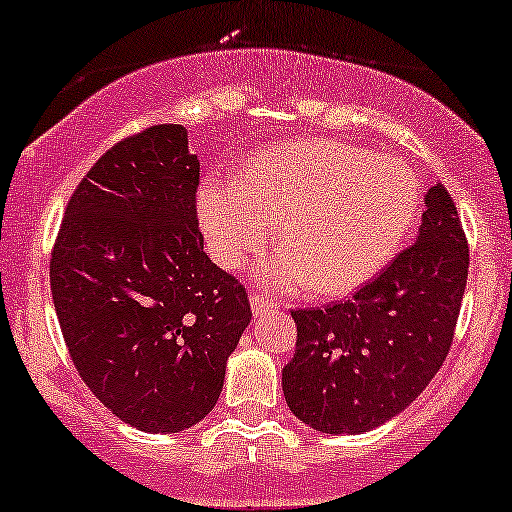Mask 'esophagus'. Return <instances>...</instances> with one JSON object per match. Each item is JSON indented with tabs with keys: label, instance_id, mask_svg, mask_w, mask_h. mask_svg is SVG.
<instances>
[{
	"label": "esophagus",
	"instance_id": "esophagus-1",
	"mask_svg": "<svg viewBox=\"0 0 512 512\" xmlns=\"http://www.w3.org/2000/svg\"><path fill=\"white\" fill-rule=\"evenodd\" d=\"M249 301H251V311H254L256 318H263L268 311H273V304H270L268 299H263L261 294H251Z\"/></svg>",
	"mask_w": 512,
	"mask_h": 512
}]
</instances>
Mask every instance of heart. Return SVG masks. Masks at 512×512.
<instances>
[{
    "label": "heart",
    "instance_id": "1",
    "mask_svg": "<svg viewBox=\"0 0 512 512\" xmlns=\"http://www.w3.org/2000/svg\"><path fill=\"white\" fill-rule=\"evenodd\" d=\"M197 208L220 266H242L277 223L285 249L258 266V280L337 296L365 285L394 258L418 218L420 182L394 156L299 140L263 151L239 180H204Z\"/></svg>",
    "mask_w": 512,
    "mask_h": 512
}]
</instances>
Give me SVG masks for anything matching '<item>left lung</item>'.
I'll list each match as a JSON object with an SVG mask.
<instances>
[{
	"mask_svg": "<svg viewBox=\"0 0 512 512\" xmlns=\"http://www.w3.org/2000/svg\"><path fill=\"white\" fill-rule=\"evenodd\" d=\"M420 235L344 304L292 311L287 406L325 434H361L408 408L437 375L456 332L470 251L456 204L437 182Z\"/></svg>",
	"mask_w": 512,
	"mask_h": 512,
	"instance_id": "obj_1",
	"label": "left lung"
}]
</instances>
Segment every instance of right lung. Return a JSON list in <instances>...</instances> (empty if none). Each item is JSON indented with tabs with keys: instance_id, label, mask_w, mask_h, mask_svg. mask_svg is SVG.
<instances>
[{
	"instance_id": "right-lung-1",
	"label": "right lung",
	"mask_w": 512,
	"mask_h": 512,
	"mask_svg": "<svg viewBox=\"0 0 512 512\" xmlns=\"http://www.w3.org/2000/svg\"><path fill=\"white\" fill-rule=\"evenodd\" d=\"M199 159L182 125L118 142L80 180L49 282L82 382L130 427L197 425L251 320L246 289L204 251Z\"/></svg>"
}]
</instances>
